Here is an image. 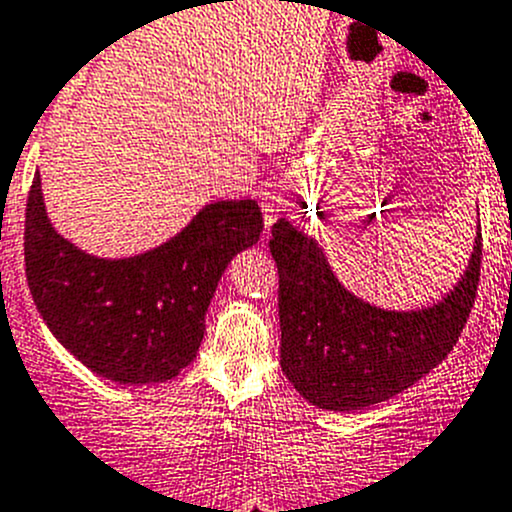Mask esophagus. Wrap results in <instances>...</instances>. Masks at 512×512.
Wrapping results in <instances>:
<instances>
[{"label": "esophagus", "instance_id": "obj_1", "mask_svg": "<svg viewBox=\"0 0 512 512\" xmlns=\"http://www.w3.org/2000/svg\"><path fill=\"white\" fill-rule=\"evenodd\" d=\"M262 215H265V227L270 230L272 222H275L277 212H280L282 207V192L277 190V187H267L265 192H262Z\"/></svg>", "mask_w": 512, "mask_h": 512}]
</instances>
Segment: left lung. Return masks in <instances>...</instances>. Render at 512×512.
I'll list each match as a JSON object with an SVG mask.
<instances>
[{
    "mask_svg": "<svg viewBox=\"0 0 512 512\" xmlns=\"http://www.w3.org/2000/svg\"><path fill=\"white\" fill-rule=\"evenodd\" d=\"M270 252L280 275V365L297 393L332 413L365 410L428 375L458 342L483 260V237L458 285L440 302L385 310L347 290L315 237L287 217L272 225Z\"/></svg>",
    "mask_w": 512,
    "mask_h": 512,
    "instance_id": "1",
    "label": "left lung"
}]
</instances>
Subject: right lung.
I'll use <instances>...</instances> for the list:
<instances>
[{
	"label": "right lung",
	"instance_id": "add662e5",
	"mask_svg": "<svg viewBox=\"0 0 512 512\" xmlns=\"http://www.w3.org/2000/svg\"><path fill=\"white\" fill-rule=\"evenodd\" d=\"M260 232L255 200H220L152 250L117 260L89 255L52 227L34 172L27 282L44 325L82 365L122 385H155L195 360L217 282Z\"/></svg>",
	"mask_w": 512,
	"mask_h": 512
}]
</instances>
